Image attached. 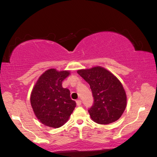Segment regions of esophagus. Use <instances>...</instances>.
I'll use <instances>...</instances> for the list:
<instances>
[{
  "instance_id": "1",
  "label": "esophagus",
  "mask_w": 157,
  "mask_h": 157,
  "mask_svg": "<svg viewBox=\"0 0 157 157\" xmlns=\"http://www.w3.org/2000/svg\"><path fill=\"white\" fill-rule=\"evenodd\" d=\"M76 103H77V105L78 106H80L82 105V102L80 100H78L76 101Z\"/></svg>"
}]
</instances>
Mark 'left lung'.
Here are the masks:
<instances>
[{
    "mask_svg": "<svg viewBox=\"0 0 157 157\" xmlns=\"http://www.w3.org/2000/svg\"><path fill=\"white\" fill-rule=\"evenodd\" d=\"M78 73L88 82L94 102L89 109L93 121L107 124L118 121L127 106V95L120 80L102 66L78 70Z\"/></svg>",
    "mask_w": 157,
    "mask_h": 157,
    "instance_id": "obj_1",
    "label": "left lung"
}]
</instances>
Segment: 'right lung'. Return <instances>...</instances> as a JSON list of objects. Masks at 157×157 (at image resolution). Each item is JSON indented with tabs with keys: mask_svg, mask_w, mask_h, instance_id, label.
Segmentation results:
<instances>
[{
	"mask_svg": "<svg viewBox=\"0 0 157 157\" xmlns=\"http://www.w3.org/2000/svg\"><path fill=\"white\" fill-rule=\"evenodd\" d=\"M70 75L68 71L50 68L42 74L30 95L34 114L42 124L58 128L68 121L76 107L70 91L62 87V82Z\"/></svg>",
	"mask_w": 157,
	"mask_h": 157,
	"instance_id": "right-lung-1",
	"label": "right lung"
}]
</instances>
